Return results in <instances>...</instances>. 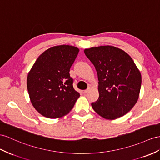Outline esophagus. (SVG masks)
Listing matches in <instances>:
<instances>
[{"instance_id":"esophagus-1","label":"esophagus","mask_w":160,"mask_h":160,"mask_svg":"<svg viewBox=\"0 0 160 160\" xmlns=\"http://www.w3.org/2000/svg\"><path fill=\"white\" fill-rule=\"evenodd\" d=\"M90 88H90V87H88L87 89H86V90H84V91H82V92L84 93V94H86V93H87L89 91H90Z\"/></svg>"}]
</instances>
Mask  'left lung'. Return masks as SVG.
<instances>
[{
	"mask_svg": "<svg viewBox=\"0 0 160 160\" xmlns=\"http://www.w3.org/2000/svg\"><path fill=\"white\" fill-rule=\"evenodd\" d=\"M86 56L98 76V100L91 103L105 119L116 120L130 112L138 101L141 74L130 56L113 46L86 48Z\"/></svg>",
	"mask_w": 160,
	"mask_h": 160,
	"instance_id": "1",
	"label": "left lung"
}]
</instances>
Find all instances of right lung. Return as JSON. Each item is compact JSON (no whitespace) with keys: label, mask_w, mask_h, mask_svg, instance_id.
I'll return each mask as SVG.
<instances>
[{"label":"right lung","mask_w":160,"mask_h":160,"mask_svg":"<svg viewBox=\"0 0 160 160\" xmlns=\"http://www.w3.org/2000/svg\"><path fill=\"white\" fill-rule=\"evenodd\" d=\"M79 48L63 44L49 48L36 59L27 77L33 107L48 118H59L71 111L80 94L73 87L69 69Z\"/></svg>","instance_id":"add662e5"}]
</instances>
